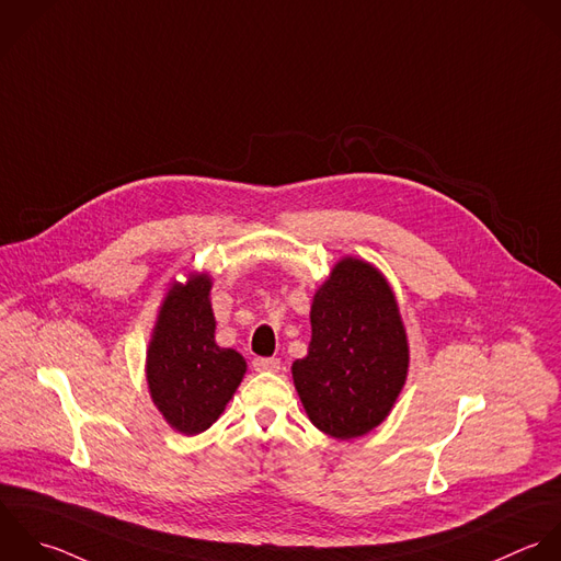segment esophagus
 Returning <instances> with one entry per match:
<instances>
[{"instance_id": "obj_1", "label": "esophagus", "mask_w": 561, "mask_h": 561, "mask_svg": "<svg viewBox=\"0 0 561 561\" xmlns=\"http://www.w3.org/2000/svg\"><path fill=\"white\" fill-rule=\"evenodd\" d=\"M253 369L255 371H279V360L277 358H255Z\"/></svg>"}]
</instances>
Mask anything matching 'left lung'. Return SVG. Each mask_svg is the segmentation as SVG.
<instances>
[{"label": "left lung", "mask_w": 561, "mask_h": 561, "mask_svg": "<svg viewBox=\"0 0 561 561\" xmlns=\"http://www.w3.org/2000/svg\"><path fill=\"white\" fill-rule=\"evenodd\" d=\"M308 354L293 382L310 422L334 439L380 426L409 376V339L396 293L369 262L345 255L317 288Z\"/></svg>", "instance_id": "obj_1"}]
</instances>
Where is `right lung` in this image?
<instances>
[{
  "label": "right lung",
  "mask_w": 561,
  "mask_h": 561,
  "mask_svg": "<svg viewBox=\"0 0 561 561\" xmlns=\"http://www.w3.org/2000/svg\"><path fill=\"white\" fill-rule=\"evenodd\" d=\"M211 275L190 273L174 282L161 306L146 350L152 404L181 435L207 431L225 411L247 374V360L216 343Z\"/></svg>",
  "instance_id": "right-lung-1"
}]
</instances>
